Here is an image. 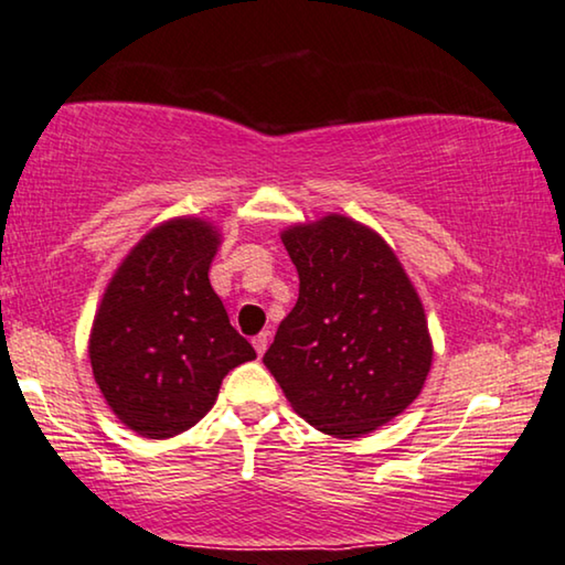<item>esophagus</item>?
<instances>
[{
	"mask_svg": "<svg viewBox=\"0 0 565 565\" xmlns=\"http://www.w3.org/2000/svg\"><path fill=\"white\" fill-rule=\"evenodd\" d=\"M268 340H271V335H268V332H260V335L253 338V348H256L258 359H260V355L266 353V348H268Z\"/></svg>",
	"mask_w": 565,
	"mask_h": 565,
	"instance_id": "esophagus-1",
	"label": "esophagus"
}]
</instances>
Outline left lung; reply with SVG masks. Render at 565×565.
<instances>
[{"label": "left lung", "instance_id": "8db88e82", "mask_svg": "<svg viewBox=\"0 0 565 565\" xmlns=\"http://www.w3.org/2000/svg\"><path fill=\"white\" fill-rule=\"evenodd\" d=\"M299 274L266 369L309 425L361 438L399 417L423 392L433 338L423 299L384 237L345 214L281 233Z\"/></svg>", "mask_w": 565, "mask_h": 565}]
</instances>
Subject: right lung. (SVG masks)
I'll list each match as a JSON object with an SVG mask.
<instances>
[{"label": "right lung", "mask_w": 565, "mask_h": 565, "mask_svg": "<svg viewBox=\"0 0 565 565\" xmlns=\"http://www.w3.org/2000/svg\"><path fill=\"white\" fill-rule=\"evenodd\" d=\"M222 243L202 217L148 230L109 279L89 332V361L115 417L148 440L189 430L222 379L256 351L230 324L210 284Z\"/></svg>", "instance_id": "add662e5"}]
</instances>
